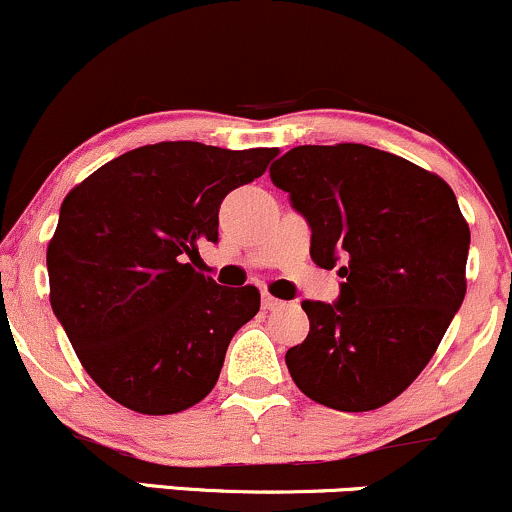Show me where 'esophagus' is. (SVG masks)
I'll return each mask as SVG.
<instances>
[{
  "label": "esophagus",
  "mask_w": 512,
  "mask_h": 512,
  "mask_svg": "<svg viewBox=\"0 0 512 512\" xmlns=\"http://www.w3.org/2000/svg\"><path fill=\"white\" fill-rule=\"evenodd\" d=\"M283 300H278V297L268 295V292H263V309H268V312H273V309H280L283 307Z\"/></svg>",
  "instance_id": "obj_1"
}]
</instances>
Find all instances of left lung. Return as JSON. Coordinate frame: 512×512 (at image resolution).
I'll return each instance as SVG.
<instances>
[{"instance_id":"obj_1","label":"left lung","mask_w":512,"mask_h":512,"mask_svg":"<svg viewBox=\"0 0 512 512\" xmlns=\"http://www.w3.org/2000/svg\"><path fill=\"white\" fill-rule=\"evenodd\" d=\"M271 181L312 227L333 304L304 300L309 333L285 353L300 392L336 411L389 404L423 372L467 292L469 225L440 176L382 149L302 145Z\"/></svg>"}]
</instances>
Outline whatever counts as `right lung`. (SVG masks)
<instances>
[{
  "label": "right lung",
  "mask_w": 512,
  "mask_h": 512,
  "mask_svg": "<svg viewBox=\"0 0 512 512\" xmlns=\"http://www.w3.org/2000/svg\"><path fill=\"white\" fill-rule=\"evenodd\" d=\"M275 154L157 142L103 164L62 200L48 244L50 304L91 380L125 409L179 413L215 387L261 292L217 285L188 258L220 237L225 195Z\"/></svg>",
  "instance_id": "right-lung-1"
}]
</instances>
